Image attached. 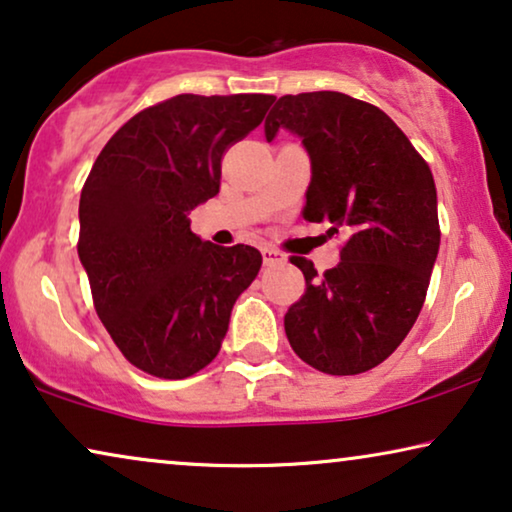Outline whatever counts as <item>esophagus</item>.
<instances>
[{
  "instance_id": "esophagus-1",
  "label": "esophagus",
  "mask_w": 512,
  "mask_h": 512,
  "mask_svg": "<svg viewBox=\"0 0 512 512\" xmlns=\"http://www.w3.org/2000/svg\"><path fill=\"white\" fill-rule=\"evenodd\" d=\"M261 254H263V263L270 265V268H272V265H282L286 261V256L275 247H263Z\"/></svg>"
}]
</instances>
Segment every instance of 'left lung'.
Instances as JSON below:
<instances>
[{"label": "left lung", "instance_id": "8db88e82", "mask_svg": "<svg viewBox=\"0 0 512 512\" xmlns=\"http://www.w3.org/2000/svg\"><path fill=\"white\" fill-rule=\"evenodd\" d=\"M279 128L296 132L310 153L303 216L349 233L340 263L324 275L291 258L305 293L286 312V338L321 373H366L394 354L424 305L440 247L433 174L382 109L345 93L279 97L265 139Z\"/></svg>", "mask_w": 512, "mask_h": 512}]
</instances>
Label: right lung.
Masks as SVG:
<instances>
[{
    "label": "right lung",
    "instance_id": "obj_1",
    "mask_svg": "<svg viewBox=\"0 0 512 512\" xmlns=\"http://www.w3.org/2000/svg\"><path fill=\"white\" fill-rule=\"evenodd\" d=\"M272 95H177L109 139L79 202V258L97 317L132 366L184 380L214 361L261 251L216 247L188 212L214 198L228 146L258 128Z\"/></svg>",
    "mask_w": 512,
    "mask_h": 512
}]
</instances>
